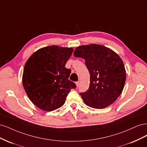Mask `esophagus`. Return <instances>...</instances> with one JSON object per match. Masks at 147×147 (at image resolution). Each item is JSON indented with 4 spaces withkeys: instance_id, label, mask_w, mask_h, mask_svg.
Listing matches in <instances>:
<instances>
[{
    "instance_id": "1",
    "label": "esophagus",
    "mask_w": 147,
    "mask_h": 147,
    "mask_svg": "<svg viewBox=\"0 0 147 147\" xmlns=\"http://www.w3.org/2000/svg\"><path fill=\"white\" fill-rule=\"evenodd\" d=\"M75 84H76V85H77V86L78 87V86H79V84H80V82H77L76 83H75Z\"/></svg>"
}]
</instances>
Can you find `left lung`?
Here are the masks:
<instances>
[{"mask_svg": "<svg viewBox=\"0 0 147 147\" xmlns=\"http://www.w3.org/2000/svg\"><path fill=\"white\" fill-rule=\"evenodd\" d=\"M75 57L85 60L90 74L88 90L80 93L86 105L102 109L112 104L121 94L126 82V70L118 54L98 44L78 47Z\"/></svg>", "mask_w": 147, "mask_h": 147, "instance_id": "obj_1", "label": "left lung"}]
</instances>
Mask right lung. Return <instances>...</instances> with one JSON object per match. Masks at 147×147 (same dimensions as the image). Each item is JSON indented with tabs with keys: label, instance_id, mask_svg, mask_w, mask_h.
I'll use <instances>...</instances> for the list:
<instances>
[{
	"label": "right lung",
	"instance_id": "obj_1",
	"mask_svg": "<svg viewBox=\"0 0 147 147\" xmlns=\"http://www.w3.org/2000/svg\"><path fill=\"white\" fill-rule=\"evenodd\" d=\"M72 48L51 45L39 49L26 61L23 85L29 99L38 108L53 111L65 103L75 83L69 80L71 71L65 67Z\"/></svg>",
	"mask_w": 147,
	"mask_h": 147
}]
</instances>
